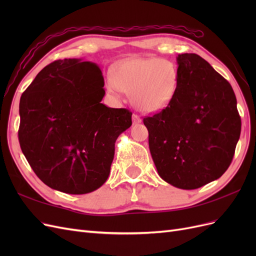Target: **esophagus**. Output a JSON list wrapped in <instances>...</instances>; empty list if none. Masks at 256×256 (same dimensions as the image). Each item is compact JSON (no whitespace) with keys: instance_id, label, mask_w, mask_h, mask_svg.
<instances>
[{"instance_id":"1","label":"esophagus","mask_w":256,"mask_h":256,"mask_svg":"<svg viewBox=\"0 0 256 256\" xmlns=\"http://www.w3.org/2000/svg\"><path fill=\"white\" fill-rule=\"evenodd\" d=\"M132 122H134V124H138V122H142V118L138 114H134L132 115Z\"/></svg>"}]
</instances>
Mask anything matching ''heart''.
Wrapping results in <instances>:
<instances>
[{"instance_id": "obj_1", "label": "heart", "mask_w": 256, "mask_h": 256, "mask_svg": "<svg viewBox=\"0 0 256 256\" xmlns=\"http://www.w3.org/2000/svg\"><path fill=\"white\" fill-rule=\"evenodd\" d=\"M106 76V90L116 97L130 92L134 104L144 112L160 111L172 102L177 88V69L164 58H130Z\"/></svg>"}]
</instances>
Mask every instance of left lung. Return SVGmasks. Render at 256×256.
<instances>
[{
    "label": "left lung",
    "mask_w": 256,
    "mask_h": 256,
    "mask_svg": "<svg viewBox=\"0 0 256 256\" xmlns=\"http://www.w3.org/2000/svg\"><path fill=\"white\" fill-rule=\"evenodd\" d=\"M177 88L166 108L143 118L159 176L192 190L228 168L242 130L230 84L194 53L177 56Z\"/></svg>",
    "instance_id": "obj_1"
}]
</instances>
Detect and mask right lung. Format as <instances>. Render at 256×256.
Instances as JSON below:
<instances>
[{"mask_svg":"<svg viewBox=\"0 0 256 256\" xmlns=\"http://www.w3.org/2000/svg\"><path fill=\"white\" fill-rule=\"evenodd\" d=\"M104 85L96 64L65 58L46 66L23 92L20 147L48 187L85 194L109 177L115 141L132 113L102 104Z\"/></svg>","mask_w":256,"mask_h":256,"instance_id":"obj_1","label":"right lung"}]
</instances>
